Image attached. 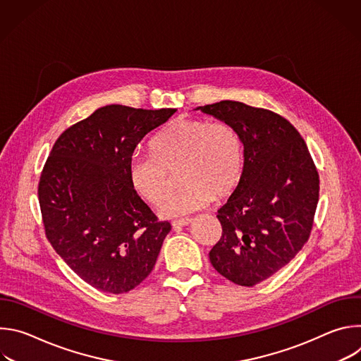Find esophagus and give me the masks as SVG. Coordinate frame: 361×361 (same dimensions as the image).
<instances>
[{
	"mask_svg": "<svg viewBox=\"0 0 361 361\" xmlns=\"http://www.w3.org/2000/svg\"><path fill=\"white\" fill-rule=\"evenodd\" d=\"M191 221H192V219H188V217H185V219L174 220L171 224H173V227H174V228H178V227H185V226H188Z\"/></svg>",
	"mask_w": 361,
	"mask_h": 361,
	"instance_id": "34e87169",
	"label": "esophagus"
}]
</instances>
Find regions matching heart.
<instances>
[{"label":"heart","mask_w":361,"mask_h":361,"mask_svg":"<svg viewBox=\"0 0 361 361\" xmlns=\"http://www.w3.org/2000/svg\"><path fill=\"white\" fill-rule=\"evenodd\" d=\"M152 154H134L130 176L134 188L159 204L180 171L185 184L160 204V213L177 217L195 212L213 198L228 197L243 174V145L238 134L223 121L178 118L151 141Z\"/></svg>","instance_id":"obj_1"}]
</instances>
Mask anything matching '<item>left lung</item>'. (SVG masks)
<instances>
[{
  "mask_svg": "<svg viewBox=\"0 0 361 361\" xmlns=\"http://www.w3.org/2000/svg\"><path fill=\"white\" fill-rule=\"evenodd\" d=\"M195 110L231 126L244 147L241 180L219 210L223 234L210 262L227 280L252 287L287 266L310 237L319 173L284 117L230 99Z\"/></svg>",
  "mask_w": 361,
  "mask_h": 361,
  "instance_id": "8db88e82",
  "label": "left lung"
}]
</instances>
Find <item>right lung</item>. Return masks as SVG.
Masks as SVG:
<instances>
[{
    "label": "right lung",
    "instance_id": "right-lung-1",
    "mask_svg": "<svg viewBox=\"0 0 361 361\" xmlns=\"http://www.w3.org/2000/svg\"><path fill=\"white\" fill-rule=\"evenodd\" d=\"M176 111L101 107L59 137L42 169L38 198L45 235L67 266L99 291L137 287L171 230L137 194L130 163L142 138Z\"/></svg>",
    "mask_w": 361,
    "mask_h": 361
}]
</instances>
